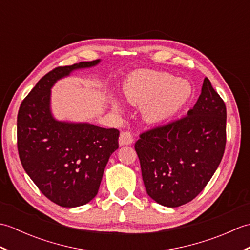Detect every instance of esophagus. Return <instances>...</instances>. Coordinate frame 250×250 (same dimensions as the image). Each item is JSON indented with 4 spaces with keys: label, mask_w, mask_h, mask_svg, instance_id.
Returning a JSON list of instances; mask_svg holds the SVG:
<instances>
[{
    "label": "esophagus",
    "mask_w": 250,
    "mask_h": 250,
    "mask_svg": "<svg viewBox=\"0 0 250 250\" xmlns=\"http://www.w3.org/2000/svg\"><path fill=\"white\" fill-rule=\"evenodd\" d=\"M132 142H133V136L130 133L129 131H122L119 136V145H131Z\"/></svg>",
    "instance_id": "esophagus-1"
}]
</instances>
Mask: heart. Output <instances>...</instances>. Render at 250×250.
I'll use <instances>...</instances> for the list:
<instances>
[{"mask_svg":"<svg viewBox=\"0 0 250 250\" xmlns=\"http://www.w3.org/2000/svg\"><path fill=\"white\" fill-rule=\"evenodd\" d=\"M192 94L190 83L166 72L140 71L126 79L125 95L130 103L143 106L144 115L153 124L166 122L176 116ZM118 108V104H114Z\"/></svg>","mask_w":250,"mask_h":250,"instance_id":"1","label":"heart"}]
</instances>
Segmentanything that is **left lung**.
I'll list each match as a JSON object with an SVG mask.
<instances>
[{
    "mask_svg": "<svg viewBox=\"0 0 250 250\" xmlns=\"http://www.w3.org/2000/svg\"><path fill=\"white\" fill-rule=\"evenodd\" d=\"M226 142V104L205 78L187 115L142 132L135 143L148 195L167 207L189 203L213 177Z\"/></svg>",
    "mask_w": 250,
    "mask_h": 250,
    "instance_id": "left-lung-1",
    "label": "left lung"
}]
</instances>
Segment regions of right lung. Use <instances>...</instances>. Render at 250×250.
Instances as JSON below:
<instances>
[{
  "mask_svg": "<svg viewBox=\"0 0 250 250\" xmlns=\"http://www.w3.org/2000/svg\"><path fill=\"white\" fill-rule=\"evenodd\" d=\"M100 60L58 66L42 77L21 102L17 147L21 164L47 199L62 207L87 204L98 194L108 159L119 147V130L52 118L50 88L73 70Z\"/></svg>",
  "mask_w": 250,
  "mask_h": 250,
  "instance_id": "obj_1",
  "label": "right lung"
}]
</instances>
